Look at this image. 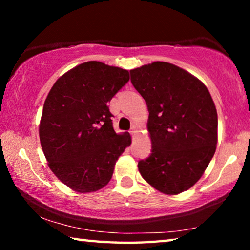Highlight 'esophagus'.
<instances>
[{
  "label": "esophagus",
  "instance_id": "esophagus-1",
  "mask_svg": "<svg viewBox=\"0 0 250 250\" xmlns=\"http://www.w3.org/2000/svg\"><path fill=\"white\" fill-rule=\"evenodd\" d=\"M137 132H138V131H137V126H135V125H132V128H131L130 133L132 134V137H135V134H137Z\"/></svg>",
  "mask_w": 250,
  "mask_h": 250
}]
</instances>
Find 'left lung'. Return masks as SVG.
I'll return each mask as SVG.
<instances>
[{"instance_id": "1", "label": "left lung", "mask_w": 250, "mask_h": 250, "mask_svg": "<svg viewBox=\"0 0 250 250\" xmlns=\"http://www.w3.org/2000/svg\"><path fill=\"white\" fill-rule=\"evenodd\" d=\"M130 75L149 110L152 153L139 161V171L164 194L188 191L216 150L217 111L209 91L193 75L166 62L139 67Z\"/></svg>"}]
</instances>
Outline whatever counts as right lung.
<instances>
[{
    "label": "right lung",
    "instance_id": "add662e5",
    "mask_svg": "<svg viewBox=\"0 0 250 250\" xmlns=\"http://www.w3.org/2000/svg\"><path fill=\"white\" fill-rule=\"evenodd\" d=\"M129 82V71L87 62L59 77L45 100L41 146L53 173L78 193L98 191L111 180L115 164L130 146L117 134L108 103Z\"/></svg>",
    "mask_w": 250,
    "mask_h": 250
}]
</instances>
